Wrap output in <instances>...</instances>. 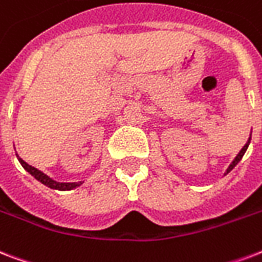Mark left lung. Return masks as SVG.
Listing matches in <instances>:
<instances>
[{"mask_svg": "<svg viewBox=\"0 0 262 262\" xmlns=\"http://www.w3.org/2000/svg\"><path fill=\"white\" fill-rule=\"evenodd\" d=\"M249 144H250V139L247 140V143H246V144H245V147H243V148L241 149V151H239V154H237V155H236V158H235V159H233V161H232V163L229 165V167H228V169H227V171H225V174H227V173H229V171L232 170L233 167L236 166L237 163H239V161L242 159L243 155H245V152H246V149H247V147H249Z\"/></svg>", "mask_w": 262, "mask_h": 262, "instance_id": "left-lung-1", "label": "left lung"}]
</instances>
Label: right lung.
<instances>
[{"label":"right lung","mask_w":262,"mask_h":262,"mask_svg":"<svg viewBox=\"0 0 262 262\" xmlns=\"http://www.w3.org/2000/svg\"><path fill=\"white\" fill-rule=\"evenodd\" d=\"M17 159H19L20 165L25 167L30 174L34 176L38 181H41L42 184H45L47 187H49V188L60 189V191H69V189H73L75 188V187H78V185L82 184V183H57V181H55V180H52L51 177H48L47 174H43L41 170H38V169H35L34 166L29 165V163H26L21 158L17 157Z\"/></svg>","instance_id":"obj_1"}]
</instances>
